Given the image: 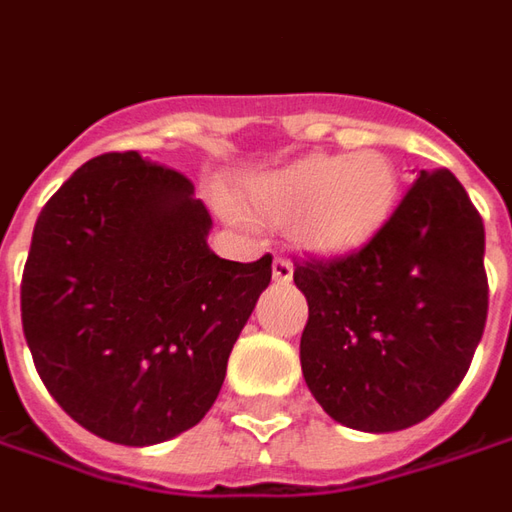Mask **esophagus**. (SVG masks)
<instances>
[{
    "instance_id": "34e87169",
    "label": "esophagus",
    "mask_w": 512,
    "mask_h": 512,
    "mask_svg": "<svg viewBox=\"0 0 512 512\" xmlns=\"http://www.w3.org/2000/svg\"><path fill=\"white\" fill-rule=\"evenodd\" d=\"M273 281H276V284H290L292 281L290 259H284V256H276V259H273Z\"/></svg>"
}]
</instances>
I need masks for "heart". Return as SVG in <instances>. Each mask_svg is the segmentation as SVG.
Listing matches in <instances>:
<instances>
[{
  "instance_id": "obj_1",
  "label": "heart",
  "mask_w": 512,
  "mask_h": 512,
  "mask_svg": "<svg viewBox=\"0 0 512 512\" xmlns=\"http://www.w3.org/2000/svg\"><path fill=\"white\" fill-rule=\"evenodd\" d=\"M398 197L393 161L379 150L312 153L248 183V203L270 220H295V239L320 259L365 248Z\"/></svg>"
}]
</instances>
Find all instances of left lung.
Returning <instances> with one entry per match:
<instances>
[{
  "label": "left lung",
  "mask_w": 512,
  "mask_h": 512,
  "mask_svg": "<svg viewBox=\"0 0 512 512\" xmlns=\"http://www.w3.org/2000/svg\"><path fill=\"white\" fill-rule=\"evenodd\" d=\"M485 225L449 169L421 172L368 245L295 267L309 320L301 370L337 424H421L457 390L485 317Z\"/></svg>",
  "instance_id": "8db88e82"
}]
</instances>
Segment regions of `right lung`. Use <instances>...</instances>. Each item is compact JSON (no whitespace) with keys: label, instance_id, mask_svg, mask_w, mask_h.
<instances>
[{"label":"right lung","instance_id":"right-lung-1","mask_svg":"<svg viewBox=\"0 0 512 512\" xmlns=\"http://www.w3.org/2000/svg\"><path fill=\"white\" fill-rule=\"evenodd\" d=\"M195 186L136 150L86 161L38 214L21 323L52 398L97 438L153 446L203 421L273 276L209 248Z\"/></svg>","mask_w":512,"mask_h":512}]
</instances>
